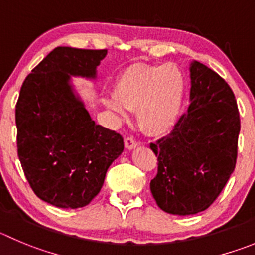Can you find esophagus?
Listing matches in <instances>:
<instances>
[{"label": "esophagus", "mask_w": 255, "mask_h": 255, "mask_svg": "<svg viewBox=\"0 0 255 255\" xmlns=\"http://www.w3.org/2000/svg\"><path fill=\"white\" fill-rule=\"evenodd\" d=\"M125 146L127 149H133L138 146V142L135 141L133 137H126L125 138Z\"/></svg>", "instance_id": "1"}]
</instances>
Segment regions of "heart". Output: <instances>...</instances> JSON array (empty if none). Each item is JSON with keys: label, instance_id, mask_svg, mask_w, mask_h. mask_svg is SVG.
<instances>
[{"label": "heart", "instance_id": "b5f03b06", "mask_svg": "<svg viewBox=\"0 0 255 255\" xmlns=\"http://www.w3.org/2000/svg\"><path fill=\"white\" fill-rule=\"evenodd\" d=\"M186 93V79L176 65H133L114 84V97L104 104L118 118L135 109L139 126L151 134H162L177 122Z\"/></svg>", "mask_w": 255, "mask_h": 255}]
</instances>
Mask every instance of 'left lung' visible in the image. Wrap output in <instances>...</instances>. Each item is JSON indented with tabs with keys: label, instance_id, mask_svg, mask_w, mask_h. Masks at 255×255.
<instances>
[{
	"label": "left lung",
	"instance_id": "1",
	"mask_svg": "<svg viewBox=\"0 0 255 255\" xmlns=\"http://www.w3.org/2000/svg\"><path fill=\"white\" fill-rule=\"evenodd\" d=\"M186 113L168 135L151 143L158 161L151 192L173 215L204 211L218 199L237 163L240 118L234 93L204 64L190 66Z\"/></svg>",
	"mask_w": 255,
	"mask_h": 255
}]
</instances>
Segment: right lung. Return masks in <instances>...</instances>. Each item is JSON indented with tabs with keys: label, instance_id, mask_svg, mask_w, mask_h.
<instances>
[{
	"label": "right lung",
	"instance_id": "obj_1",
	"mask_svg": "<svg viewBox=\"0 0 255 255\" xmlns=\"http://www.w3.org/2000/svg\"><path fill=\"white\" fill-rule=\"evenodd\" d=\"M107 50L55 47L26 77L16 104L17 154L37 197L63 209L88 205L125 148L122 135L95 125L70 75L95 78Z\"/></svg>",
	"mask_w": 255,
	"mask_h": 255
}]
</instances>
